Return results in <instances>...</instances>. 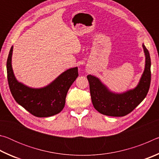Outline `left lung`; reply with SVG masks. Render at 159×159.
<instances>
[{"label":"left lung","instance_id":"obj_1","mask_svg":"<svg viewBox=\"0 0 159 159\" xmlns=\"http://www.w3.org/2000/svg\"><path fill=\"white\" fill-rule=\"evenodd\" d=\"M142 47L145 55V67L138 85L134 89L123 93H115L110 91L98 78L92 75L87 76L93 104L102 114L124 116L133 111L146 98L151 83V59L149 51L144 44Z\"/></svg>","mask_w":159,"mask_h":159}]
</instances>
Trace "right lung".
Segmentation results:
<instances>
[{
  "label": "right lung",
  "instance_id": "add662e5",
  "mask_svg": "<svg viewBox=\"0 0 159 159\" xmlns=\"http://www.w3.org/2000/svg\"><path fill=\"white\" fill-rule=\"evenodd\" d=\"M12 50L13 46L7 60V75L10 92L15 101L36 117H49L60 113L65 105L69 88L79 76L78 67L66 70L45 87L30 88L16 79L12 67Z\"/></svg>",
  "mask_w": 159,
  "mask_h": 159
}]
</instances>
